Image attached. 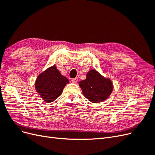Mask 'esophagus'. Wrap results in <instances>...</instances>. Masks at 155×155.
Segmentation results:
<instances>
[{
  "label": "esophagus",
  "mask_w": 155,
  "mask_h": 155,
  "mask_svg": "<svg viewBox=\"0 0 155 155\" xmlns=\"http://www.w3.org/2000/svg\"><path fill=\"white\" fill-rule=\"evenodd\" d=\"M72 81L74 83H76L78 81V78H73L72 79Z\"/></svg>",
  "instance_id": "obj_1"
}]
</instances>
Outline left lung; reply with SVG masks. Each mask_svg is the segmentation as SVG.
Listing matches in <instances>:
<instances>
[{
    "label": "left lung",
    "mask_w": 155,
    "mask_h": 155,
    "mask_svg": "<svg viewBox=\"0 0 155 155\" xmlns=\"http://www.w3.org/2000/svg\"><path fill=\"white\" fill-rule=\"evenodd\" d=\"M79 83L83 95L92 103H100L107 99L113 90L112 83L96 70H91L85 80Z\"/></svg>",
    "instance_id": "obj_1"
}]
</instances>
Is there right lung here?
Returning a JSON list of instances; mask_svg holds the SVG:
<instances>
[{
    "label": "right lung",
    "instance_id": "obj_1",
    "mask_svg": "<svg viewBox=\"0 0 155 155\" xmlns=\"http://www.w3.org/2000/svg\"><path fill=\"white\" fill-rule=\"evenodd\" d=\"M68 79L62 76L55 66L40 74L35 83L37 92L46 102H52L61 94Z\"/></svg>",
    "mask_w": 155,
    "mask_h": 155
}]
</instances>
